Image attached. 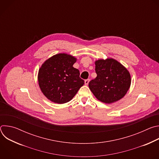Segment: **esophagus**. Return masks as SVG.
I'll list each match as a JSON object with an SVG mask.
<instances>
[{
  "mask_svg": "<svg viewBox=\"0 0 159 159\" xmlns=\"http://www.w3.org/2000/svg\"><path fill=\"white\" fill-rule=\"evenodd\" d=\"M89 80H90L89 79H87L85 80V85H88V84H89Z\"/></svg>",
  "mask_w": 159,
  "mask_h": 159,
  "instance_id": "1",
  "label": "esophagus"
}]
</instances>
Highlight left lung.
<instances>
[{
  "label": "left lung",
  "mask_w": 159,
  "mask_h": 159,
  "mask_svg": "<svg viewBox=\"0 0 159 159\" xmlns=\"http://www.w3.org/2000/svg\"><path fill=\"white\" fill-rule=\"evenodd\" d=\"M97 77L89 83V89L100 101L110 104L119 101L126 94L131 76L126 68L112 58L95 62Z\"/></svg>",
  "instance_id": "1"
}]
</instances>
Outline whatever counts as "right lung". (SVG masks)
Segmentation results:
<instances>
[{
	"instance_id": "obj_1",
	"label": "right lung",
	"mask_w": 159,
	"mask_h": 159,
	"mask_svg": "<svg viewBox=\"0 0 159 159\" xmlns=\"http://www.w3.org/2000/svg\"><path fill=\"white\" fill-rule=\"evenodd\" d=\"M76 58L66 53L55 55L45 61L38 72V82L43 94L51 101L69 102L84 85L80 72L73 66Z\"/></svg>"
}]
</instances>
